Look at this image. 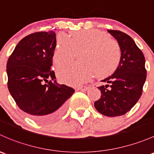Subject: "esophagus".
<instances>
[{"instance_id": "esophagus-1", "label": "esophagus", "mask_w": 154, "mask_h": 154, "mask_svg": "<svg viewBox=\"0 0 154 154\" xmlns=\"http://www.w3.org/2000/svg\"><path fill=\"white\" fill-rule=\"evenodd\" d=\"M77 89L80 91H87L88 89V85H81V86L79 87Z\"/></svg>"}]
</instances>
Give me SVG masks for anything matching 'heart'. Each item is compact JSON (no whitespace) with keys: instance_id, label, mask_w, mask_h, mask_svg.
Instances as JSON below:
<instances>
[{"instance_id":"heart-1","label":"heart","mask_w":154,"mask_h":154,"mask_svg":"<svg viewBox=\"0 0 154 154\" xmlns=\"http://www.w3.org/2000/svg\"><path fill=\"white\" fill-rule=\"evenodd\" d=\"M82 64L59 66L57 73L60 80L71 85H79L94 74L103 77L116 70L121 59V48L116 40L97 29L82 30L72 34V38L58 35L53 54L57 66L72 61L77 52H82Z\"/></svg>"}]
</instances>
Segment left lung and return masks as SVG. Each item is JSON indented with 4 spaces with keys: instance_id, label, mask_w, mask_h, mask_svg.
<instances>
[{
    "instance_id": "obj_1",
    "label": "left lung",
    "mask_w": 154,
    "mask_h": 154,
    "mask_svg": "<svg viewBox=\"0 0 154 154\" xmlns=\"http://www.w3.org/2000/svg\"><path fill=\"white\" fill-rule=\"evenodd\" d=\"M117 40L121 59L114 74L98 87L101 97L94 103L98 112L107 116L124 115L135 106L141 97L147 77L143 53L129 35L118 30H108Z\"/></svg>"
}]
</instances>
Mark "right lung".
Masks as SVG:
<instances>
[{"label":"right lung","mask_w":154,"mask_h":154,"mask_svg":"<svg viewBox=\"0 0 154 154\" xmlns=\"http://www.w3.org/2000/svg\"><path fill=\"white\" fill-rule=\"evenodd\" d=\"M56 43L54 31L31 34L17 43L6 64L11 95L22 111L40 123L62 115L65 102L74 92V88L58 84L51 70Z\"/></svg>","instance_id":"obj_1"}]
</instances>
